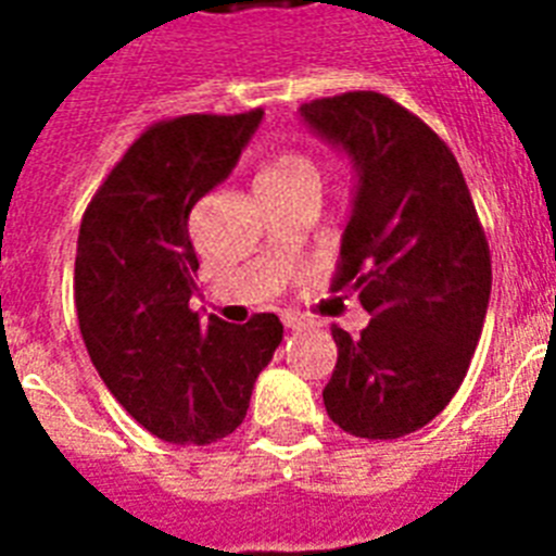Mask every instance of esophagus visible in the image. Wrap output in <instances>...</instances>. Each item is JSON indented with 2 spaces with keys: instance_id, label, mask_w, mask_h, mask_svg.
Masks as SVG:
<instances>
[{
  "instance_id": "34e87169",
  "label": "esophagus",
  "mask_w": 556,
  "mask_h": 556,
  "mask_svg": "<svg viewBox=\"0 0 556 556\" xmlns=\"http://www.w3.org/2000/svg\"><path fill=\"white\" fill-rule=\"evenodd\" d=\"M282 323H286V329H291V331L303 329V326H305L303 317H300V314H291V312L282 314Z\"/></svg>"
}]
</instances>
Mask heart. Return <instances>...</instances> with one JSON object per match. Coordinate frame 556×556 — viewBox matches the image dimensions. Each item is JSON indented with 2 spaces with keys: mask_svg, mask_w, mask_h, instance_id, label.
I'll return each mask as SVG.
<instances>
[{
  "mask_svg": "<svg viewBox=\"0 0 556 556\" xmlns=\"http://www.w3.org/2000/svg\"><path fill=\"white\" fill-rule=\"evenodd\" d=\"M317 181V167L312 159H305L300 152H279L268 167L260 173V185H291V181Z\"/></svg>",
  "mask_w": 556,
  "mask_h": 556,
  "instance_id": "obj_1",
  "label": "heart"
}]
</instances>
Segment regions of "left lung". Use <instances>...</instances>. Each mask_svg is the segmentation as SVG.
<instances>
[{
	"instance_id": "left-lung-1",
	"label": "left lung",
	"mask_w": 556,
	"mask_h": 556,
	"mask_svg": "<svg viewBox=\"0 0 556 556\" xmlns=\"http://www.w3.org/2000/svg\"><path fill=\"white\" fill-rule=\"evenodd\" d=\"M349 152L357 192L331 291H357L361 338L331 329L338 364L326 413L357 439L421 430L456 395L482 338L491 248L462 167L421 117L378 91L300 106Z\"/></svg>"
}]
</instances>
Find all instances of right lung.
<instances>
[{"label":"right lung","mask_w":556,"mask_h":556,"mask_svg":"<svg viewBox=\"0 0 556 556\" xmlns=\"http://www.w3.org/2000/svg\"><path fill=\"white\" fill-rule=\"evenodd\" d=\"M262 109L147 126L83 213L74 305L83 343L117 404L173 444H210L244 421L282 340L277 314L227 326L190 308L195 201L230 176Z\"/></svg>","instance_id":"add662e5"}]
</instances>
